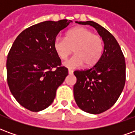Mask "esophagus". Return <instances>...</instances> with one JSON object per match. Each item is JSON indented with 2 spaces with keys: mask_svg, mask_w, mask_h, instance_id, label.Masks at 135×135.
<instances>
[{
  "mask_svg": "<svg viewBox=\"0 0 135 135\" xmlns=\"http://www.w3.org/2000/svg\"><path fill=\"white\" fill-rule=\"evenodd\" d=\"M73 72H74V71L72 70H70V69L69 70V74H70V75L73 74Z\"/></svg>",
  "mask_w": 135,
  "mask_h": 135,
  "instance_id": "obj_1",
  "label": "esophagus"
}]
</instances>
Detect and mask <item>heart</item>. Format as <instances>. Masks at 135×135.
Segmentation results:
<instances>
[{"mask_svg":"<svg viewBox=\"0 0 135 135\" xmlns=\"http://www.w3.org/2000/svg\"><path fill=\"white\" fill-rule=\"evenodd\" d=\"M53 50L59 59L64 61L72 51L74 53L64 65L68 69H76L85 64L93 66L100 59L103 50L101 37L93 34L88 28L75 27L66 32L65 38L56 37L53 43Z\"/></svg>","mask_w":135,"mask_h":135,"instance_id":"1","label":"heart"}]
</instances>
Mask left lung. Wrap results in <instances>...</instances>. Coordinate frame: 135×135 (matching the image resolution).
<instances>
[{
  "label": "left lung",
  "mask_w": 135,
  "mask_h": 135,
  "mask_svg": "<svg viewBox=\"0 0 135 135\" xmlns=\"http://www.w3.org/2000/svg\"><path fill=\"white\" fill-rule=\"evenodd\" d=\"M76 22L95 28L104 42L103 53L93 67L74 72L76 77L74 86L76 105L85 112L98 114L112 107L124 89V56L115 37L104 27L92 21Z\"/></svg>",
  "instance_id": "8db88e82"
}]
</instances>
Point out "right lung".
Segmentation results:
<instances>
[{"label": "right lung", "mask_w": 135, "mask_h": 135, "mask_svg": "<svg viewBox=\"0 0 135 135\" xmlns=\"http://www.w3.org/2000/svg\"><path fill=\"white\" fill-rule=\"evenodd\" d=\"M71 22H40L25 30L13 42L6 61L8 85L16 101L28 110L37 112L48 107L68 75L53 43Z\"/></svg>", "instance_id": "1"}]
</instances>
